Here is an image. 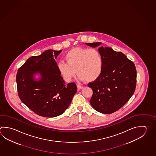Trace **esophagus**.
Wrapping results in <instances>:
<instances>
[{"instance_id":"obj_1","label":"esophagus","mask_w":156,"mask_h":156,"mask_svg":"<svg viewBox=\"0 0 156 156\" xmlns=\"http://www.w3.org/2000/svg\"><path fill=\"white\" fill-rule=\"evenodd\" d=\"M83 87L82 86V85H80V84H78V85H77V88H78V89L79 90L83 89Z\"/></svg>"}]
</instances>
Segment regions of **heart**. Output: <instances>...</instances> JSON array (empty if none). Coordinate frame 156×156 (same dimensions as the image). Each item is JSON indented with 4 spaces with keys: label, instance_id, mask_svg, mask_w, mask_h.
<instances>
[{
    "label": "heart",
    "instance_id": "b5f03b06",
    "mask_svg": "<svg viewBox=\"0 0 156 156\" xmlns=\"http://www.w3.org/2000/svg\"><path fill=\"white\" fill-rule=\"evenodd\" d=\"M66 62L58 63V69L66 82L71 81L76 73L78 80L92 82L99 78L103 69V57L95 49L74 48L65 56Z\"/></svg>",
    "mask_w": 156,
    "mask_h": 156
}]
</instances>
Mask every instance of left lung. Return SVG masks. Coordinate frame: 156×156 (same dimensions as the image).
<instances>
[{"label":"left lung","instance_id":"left-lung-1","mask_svg":"<svg viewBox=\"0 0 156 156\" xmlns=\"http://www.w3.org/2000/svg\"><path fill=\"white\" fill-rule=\"evenodd\" d=\"M101 42L85 43L97 47ZM103 69L99 78L88 84L93 90L90 100L92 107L103 114L116 112L132 97L136 86V69L133 62L123 53L110 47H99Z\"/></svg>","mask_w":156,"mask_h":156}]
</instances>
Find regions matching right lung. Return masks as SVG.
<instances>
[{
    "instance_id": "obj_1",
    "label": "right lung",
    "mask_w": 156,
    "mask_h": 156,
    "mask_svg": "<svg viewBox=\"0 0 156 156\" xmlns=\"http://www.w3.org/2000/svg\"><path fill=\"white\" fill-rule=\"evenodd\" d=\"M62 50H46L32 56L19 68L16 74L18 95L21 101L37 115L54 118L62 114L70 105L76 85H66L55 59ZM41 78L36 81L34 75Z\"/></svg>"
}]
</instances>
